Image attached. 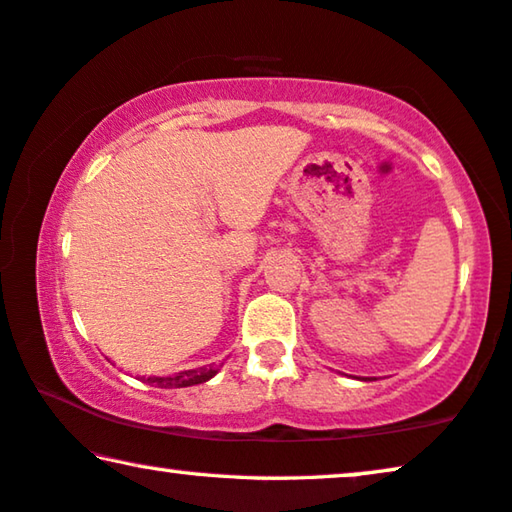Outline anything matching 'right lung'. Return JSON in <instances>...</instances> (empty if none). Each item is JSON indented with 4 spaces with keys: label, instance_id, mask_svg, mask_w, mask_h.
<instances>
[{
    "label": "right lung",
    "instance_id": "right-lung-1",
    "mask_svg": "<svg viewBox=\"0 0 512 512\" xmlns=\"http://www.w3.org/2000/svg\"><path fill=\"white\" fill-rule=\"evenodd\" d=\"M216 368L209 365V368H197V370H183L177 372L172 377H149L147 384H154L158 388H186V386H195V384H204L209 381L213 375H216Z\"/></svg>",
    "mask_w": 512,
    "mask_h": 512
}]
</instances>
